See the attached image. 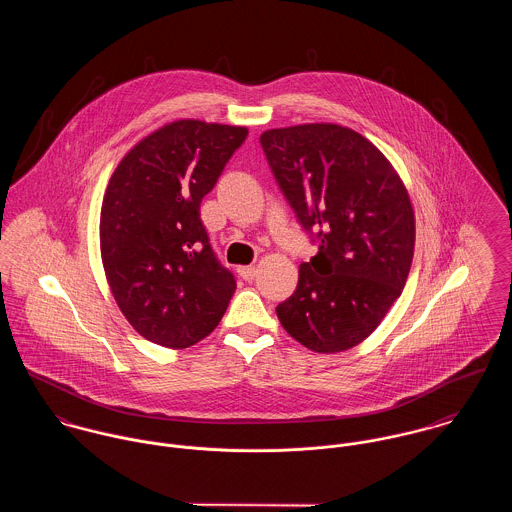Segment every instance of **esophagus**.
<instances>
[{"instance_id": "34e87169", "label": "esophagus", "mask_w": 512, "mask_h": 512, "mask_svg": "<svg viewBox=\"0 0 512 512\" xmlns=\"http://www.w3.org/2000/svg\"><path fill=\"white\" fill-rule=\"evenodd\" d=\"M256 274H258V268H256V266H240V268H238V276H240L242 280H246V282H252V280L256 278Z\"/></svg>"}]
</instances>
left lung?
Returning a JSON list of instances; mask_svg holds the SVG:
<instances>
[{
  "mask_svg": "<svg viewBox=\"0 0 512 512\" xmlns=\"http://www.w3.org/2000/svg\"><path fill=\"white\" fill-rule=\"evenodd\" d=\"M260 144L317 244L278 319L315 353L347 351L380 325L408 280L416 240L408 191L376 147L337 124L268 130Z\"/></svg>",
  "mask_w": 512,
  "mask_h": 512,
  "instance_id": "obj_1",
  "label": "left lung"
}]
</instances>
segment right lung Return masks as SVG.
<instances>
[{"mask_svg":"<svg viewBox=\"0 0 512 512\" xmlns=\"http://www.w3.org/2000/svg\"><path fill=\"white\" fill-rule=\"evenodd\" d=\"M246 128L179 120L118 163L100 211V252L114 299L147 341L187 349L219 325L236 280L217 258L201 201Z\"/></svg>","mask_w":512,"mask_h":512,"instance_id":"right-lung-1","label":"right lung"}]
</instances>
